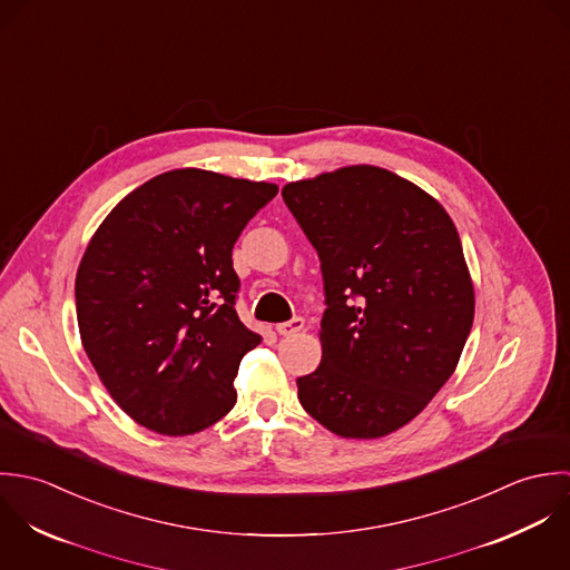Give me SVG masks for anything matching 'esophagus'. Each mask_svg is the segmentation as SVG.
Instances as JSON below:
<instances>
[{
  "mask_svg": "<svg viewBox=\"0 0 570 570\" xmlns=\"http://www.w3.org/2000/svg\"><path fill=\"white\" fill-rule=\"evenodd\" d=\"M302 328H304V320H302V317H295V320L284 322V324H277V333H279L282 337H291V335L299 333Z\"/></svg>",
  "mask_w": 570,
  "mask_h": 570,
  "instance_id": "34e87169",
  "label": "esophagus"
}]
</instances>
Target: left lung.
Returning <instances> with one entry per match:
<instances>
[{
	"mask_svg": "<svg viewBox=\"0 0 570 570\" xmlns=\"http://www.w3.org/2000/svg\"><path fill=\"white\" fill-rule=\"evenodd\" d=\"M282 196L320 255L328 306L322 363L297 379L299 403L343 439L387 436L448 383L473 324L454 223L374 165L288 183Z\"/></svg>",
	"mask_w": 570,
	"mask_h": 570,
	"instance_id": "1",
	"label": "left lung"
}]
</instances>
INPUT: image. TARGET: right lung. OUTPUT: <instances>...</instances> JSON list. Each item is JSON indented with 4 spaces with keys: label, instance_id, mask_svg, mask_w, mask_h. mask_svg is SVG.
I'll use <instances>...</instances> for the list:
<instances>
[{
    "label": "right lung",
    "instance_id": "add662e5",
    "mask_svg": "<svg viewBox=\"0 0 570 570\" xmlns=\"http://www.w3.org/2000/svg\"><path fill=\"white\" fill-rule=\"evenodd\" d=\"M277 185L165 171L127 194L92 235L75 282L81 343L138 425L187 436L235 405L242 356L262 337L237 313L233 244Z\"/></svg>",
    "mask_w": 570,
    "mask_h": 570
}]
</instances>
